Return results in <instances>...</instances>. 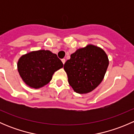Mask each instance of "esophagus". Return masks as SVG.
Here are the masks:
<instances>
[{"label":"esophagus","mask_w":134,"mask_h":134,"mask_svg":"<svg viewBox=\"0 0 134 134\" xmlns=\"http://www.w3.org/2000/svg\"><path fill=\"white\" fill-rule=\"evenodd\" d=\"M62 63H63V64L64 65L65 63V59H62Z\"/></svg>","instance_id":"34e87169"}]
</instances>
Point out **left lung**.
Returning a JSON list of instances; mask_svg holds the SVG:
<instances>
[{
	"label": "left lung",
	"instance_id": "obj_1",
	"mask_svg": "<svg viewBox=\"0 0 134 134\" xmlns=\"http://www.w3.org/2000/svg\"><path fill=\"white\" fill-rule=\"evenodd\" d=\"M108 65V57L103 49L87 44L72 53L63 68L74 91L86 94L94 90L102 82Z\"/></svg>",
	"mask_w": 134,
	"mask_h": 134
}]
</instances>
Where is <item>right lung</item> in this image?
Wrapping results in <instances>:
<instances>
[{"label":"right lung","instance_id":"1","mask_svg":"<svg viewBox=\"0 0 134 134\" xmlns=\"http://www.w3.org/2000/svg\"><path fill=\"white\" fill-rule=\"evenodd\" d=\"M63 66L56 54L40 50L23 55L17 62V69L23 82L30 87H43L52 80L53 74Z\"/></svg>","mask_w":134,"mask_h":134}]
</instances>
